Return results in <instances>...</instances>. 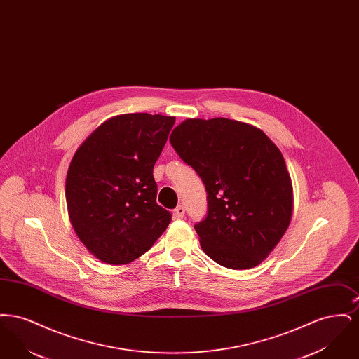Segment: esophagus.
I'll use <instances>...</instances> for the list:
<instances>
[{
    "instance_id": "obj_1",
    "label": "esophagus",
    "mask_w": 359,
    "mask_h": 359,
    "mask_svg": "<svg viewBox=\"0 0 359 359\" xmlns=\"http://www.w3.org/2000/svg\"><path fill=\"white\" fill-rule=\"evenodd\" d=\"M184 214H186L184 205H177V207L175 208V211H173V215H175V218H177V219L184 218Z\"/></svg>"
}]
</instances>
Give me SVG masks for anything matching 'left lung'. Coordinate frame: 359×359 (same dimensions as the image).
<instances>
[{
  "label": "left lung",
  "instance_id": "left-lung-1",
  "mask_svg": "<svg viewBox=\"0 0 359 359\" xmlns=\"http://www.w3.org/2000/svg\"><path fill=\"white\" fill-rule=\"evenodd\" d=\"M170 141L205 184L207 217L195 224L203 252L229 269L257 266L292 218L293 189L280 149L258 128L227 118H188Z\"/></svg>",
  "mask_w": 359,
  "mask_h": 359
}]
</instances>
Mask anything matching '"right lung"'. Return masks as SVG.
Returning <instances> with one entry per match:
<instances>
[{
	"label": "right lung",
	"mask_w": 359,
	"mask_h": 359,
	"mask_svg": "<svg viewBox=\"0 0 359 359\" xmlns=\"http://www.w3.org/2000/svg\"><path fill=\"white\" fill-rule=\"evenodd\" d=\"M175 117L133 113L101 123L74 154L66 179L69 221L87 250L123 265L147 253L171 222L156 203L154 167Z\"/></svg>",
	"instance_id": "obj_1"
}]
</instances>
